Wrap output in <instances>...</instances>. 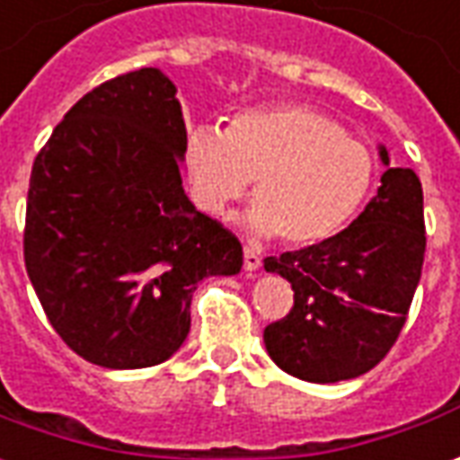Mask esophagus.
<instances>
[{"instance_id": "1", "label": "esophagus", "mask_w": 460, "mask_h": 460, "mask_svg": "<svg viewBox=\"0 0 460 460\" xmlns=\"http://www.w3.org/2000/svg\"><path fill=\"white\" fill-rule=\"evenodd\" d=\"M261 262H262V258L258 255V250H252V248L243 250V265H245V270L255 272L258 268H261Z\"/></svg>"}]
</instances>
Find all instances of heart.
Returning a JSON list of instances; mask_svg holds the SVG:
<instances>
[{"mask_svg":"<svg viewBox=\"0 0 460 460\" xmlns=\"http://www.w3.org/2000/svg\"><path fill=\"white\" fill-rule=\"evenodd\" d=\"M182 163L199 210L220 217L245 198V227L285 245L338 235L373 188L376 160L345 129L303 104H272L233 117L223 132L190 129Z\"/></svg>","mask_w":460,"mask_h":460,"instance_id":"heart-1","label":"heart"}]
</instances>
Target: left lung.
I'll use <instances>...</instances> for the list:
<instances>
[{
    "mask_svg": "<svg viewBox=\"0 0 460 460\" xmlns=\"http://www.w3.org/2000/svg\"><path fill=\"white\" fill-rule=\"evenodd\" d=\"M378 195L338 235L265 258L293 285V308L262 341L278 368L308 383H338L376 368L403 331L423 255V188L413 170L391 167Z\"/></svg>",
    "mask_w": 460,
    "mask_h": 460,
    "instance_id": "8db88e82",
    "label": "left lung"
}]
</instances>
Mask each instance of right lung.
<instances>
[{
	"label": "right lung",
	"instance_id": "add662e5",
	"mask_svg": "<svg viewBox=\"0 0 460 460\" xmlns=\"http://www.w3.org/2000/svg\"><path fill=\"white\" fill-rule=\"evenodd\" d=\"M155 66L107 79L47 139L30 177L24 265L52 328L102 368H150L190 332L202 278L243 245L182 190L188 129Z\"/></svg>",
	"mask_w": 460,
	"mask_h": 460
}]
</instances>
